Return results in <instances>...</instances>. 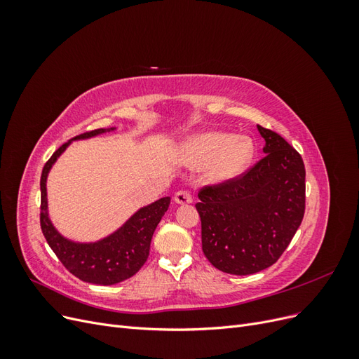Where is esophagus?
Wrapping results in <instances>:
<instances>
[{"label": "esophagus", "instance_id": "34e87169", "mask_svg": "<svg viewBox=\"0 0 359 359\" xmlns=\"http://www.w3.org/2000/svg\"><path fill=\"white\" fill-rule=\"evenodd\" d=\"M173 201H175V203H178V205H187V203L193 202V198H191L190 191L180 190V191L175 193V196H173Z\"/></svg>", "mask_w": 359, "mask_h": 359}]
</instances>
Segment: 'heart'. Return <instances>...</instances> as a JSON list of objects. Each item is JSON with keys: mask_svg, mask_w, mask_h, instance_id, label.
I'll return each instance as SVG.
<instances>
[{"mask_svg": "<svg viewBox=\"0 0 359 359\" xmlns=\"http://www.w3.org/2000/svg\"><path fill=\"white\" fill-rule=\"evenodd\" d=\"M255 154L252 139L223 132H206L191 137L182 147V156L194 166H210L212 182H223L240 175Z\"/></svg>", "mask_w": 359, "mask_h": 359, "instance_id": "obj_1", "label": "heart"}]
</instances>
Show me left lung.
Returning <instances> with one entry per match:
<instances>
[{"instance_id":"8db88e82","label":"left lung","mask_w":359,"mask_h":359,"mask_svg":"<svg viewBox=\"0 0 359 359\" xmlns=\"http://www.w3.org/2000/svg\"><path fill=\"white\" fill-rule=\"evenodd\" d=\"M264 153L240 177L199 191L206 259L227 274L248 276L276 264L306 211V168L278 133L257 126Z\"/></svg>"}]
</instances>
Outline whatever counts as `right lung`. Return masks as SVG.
Here are the masks:
<instances>
[{
  "mask_svg": "<svg viewBox=\"0 0 359 359\" xmlns=\"http://www.w3.org/2000/svg\"><path fill=\"white\" fill-rule=\"evenodd\" d=\"M112 128H97L93 132H86L70 139L62 144L52 157L46 161L41 170L40 178V226L52 252L57 255L60 262L66 266L70 273L86 283L109 286L119 283L135 276L147 262L149 255L151 238L160 223L161 217L169 208L170 198H161L148 206L140 208L136 214L119 227L112 235L103 238L97 243H74L60 235L53 227L48 215V198H46V178L48 173L57 158L66 151L72 140L88 139L104 132H111Z\"/></svg>",
  "mask_w": 359,
  "mask_h": 359,
  "instance_id": "obj_1",
  "label": "right lung"
}]
</instances>
